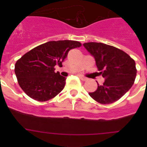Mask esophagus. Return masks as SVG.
Returning <instances> with one entry per match:
<instances>
[{
    "label": "esophagus",
    "mask_w": 147,
    "mask_h": 147,
    "mask_svg": "<svg viewBox=\"0 0 147 147\" xmlns=\"http://www.w3.org/2000/svg\"><path fill=\"white\" fill-rule=\"evenodd\" d=\"M79 77H80L82 81H85V80H87V78L85 77V76H82V75H79Z\"/></svg>",
    "instance_id": "obj_1"
}]
</instances>
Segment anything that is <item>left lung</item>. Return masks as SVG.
<instances>
[{
  "instance_id": "obj_1",
  "label": "left lung",
  "mask_w": 147,
  "mask_h": 147,
  "mask_svg": "<svg viewBox=\"0 0 147 147\" xmlns=\"http://www.w3.org/2000/svg\"><path fill=\"white\" fill-rule=\"evenodd\" d=\"M93 55L99 74L105 79L96 90L89 95L102 105L116 102L131 88L136 80V62L124 51L102 42L83 44Z\"/></svg>"
}]
</instances>
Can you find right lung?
Masks as SVG:
<instances>
[{
  "label": "right lung",
  "mask_w": 147,
  "mask_h": 147,
  "mask_svg": "<svg viewBox=\"0 0 147 147\" xmlns=\"http://www.w3.org/2000/svg\"><path fill=\"white\" fill-rule=\"evenodd\" d=\"M82 44L74 40L49 41L26 53L15 63L18 82L26 94L38 102L54 98L64 88L65 77L55 73V65L62 67L71 49Z\"/></svg>",
  "instance_id": "1"
}]
</instances>
